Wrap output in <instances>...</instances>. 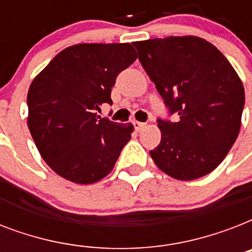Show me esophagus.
I'll return each instance as SVG.
<instances>
[{
  "mask_svg": "<svg viewBox=\"0 0 252 252\" xmlns=\"http://www.w3.org/2000/svg\"><path fill=\"white\" fill-rule=\"evenodd\" d=\"M133 126H134V129L136 130H141L142 128H145L146 124L145 123H141V122H133Z\"/></svg>",
  "mask_w": 252,
  "mask_h": 252,
  "instance_id": "esophagus-1",
  "label": "esophagus"
}]
</instances>
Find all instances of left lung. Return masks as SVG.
I'll return each mask as SVG.
<instances>
[{
  "label": "left lung",
  "mask_w": 252,
  "mask_h": 252,
  "mask_svg": "<svg viewBox=\"0 0 252 252\" xmlns=\"http://www.w3.org/2000/svg\"><path fill=\"white\" fill-rule=\"evenodd\" d=\"M138 60L175 123L158 120L161 142L150 156L174 179L212 172L238 137L245 106L242 81L227 59L205 39L168 36L134 41Z\"/></svg>",
  "instance_id": "1"
}]
</instances>
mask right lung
Instances as JSON below:
<instances>
[{
  "label": "right lung",
  "mask_w": 252,
  "mask_h": 252,
  "mask_svg": "<svg viewBox=\"0 0 252 252\" xmlns=\"http://www.w3.org/2000/svg\"><path fill=\"white\" fill-rule=\"evenodd\" d=\"M137 59L129 43L65 48L37 74L27 94V126L41 158L61 178L91 184L112 171L133 124L102 119L111 89Z\"/></svg>",
  "instance_id": "right-lung-1"
}]
</instances>
